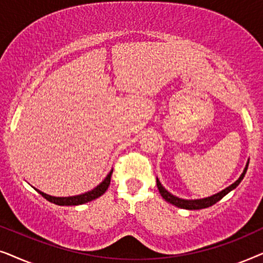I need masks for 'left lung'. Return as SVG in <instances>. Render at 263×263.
Instances as JSON below:
<instances>
[{
    "label": "left lung",
    "instance_id": "obj_1",
    "mask_svg": "<svg viewBox=\"0 0 263 263\" xmlns=\"http://www.w3.org/2000/svg\"><path fill=\"white\" fill-rule=\"evenodd\" d=\"M248 165H249V161L247 163L243 174L240 175V177L237 179L235 183H232V184L228 186V188L221 190L220 193L214 194V195H212L210 197H204V199H199V200L179 199V197L172 195L171 193H168L167 190L165 189L163 185H161V183L159 182V179H158V178H157V186H158V189H159V193H160V195L163 196V199H165V201H167V202L175 204L176 207L184 208V210H202V208H207V207L213 206L214 203H217L218 201H220L222 197H224L225 195H228V194L231 192V190L235 189L236 186H238L239 183L242 182L243 177L246 176V172L248 170Z\"/></svg>",
    "mask_w": 263,
    "mask_h": 263
}]
</instances>
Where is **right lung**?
<instances>
[{"label": "right lung", "mask_w": 263, "mask_h": 263, "mask_svg": "<svg viewBox=\"0 0 263 263\" xmlns=\"http://www.w3.org/2000/svg\"><path fill=\"white\" fill-rule=\"evenodd\" d=\"M111 175H112V170L110 171V174L106 176L105 179L100 183L99 185H97L95 189H92L91 192H87L85 194H81V195L77 196H68V197H56L48 195V194L41 192V190L35 189L37 192L41 194L43 197H45L46 200L50 201V202L59 204V206H78V204H82L86 202H89V201L98 199L99 196H102L104 193L106 192V189L109 188L110 181H111Z\"/></svg>", "instance_id": "obj_1"}]
</instances>
